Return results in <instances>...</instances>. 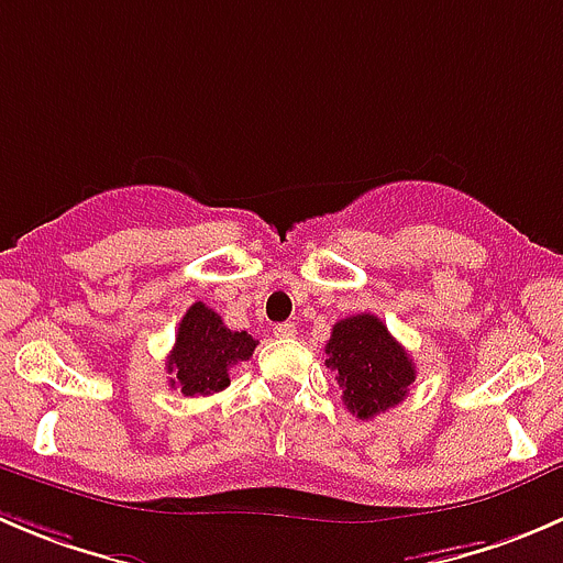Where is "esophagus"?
Wrapping results in <instances>:
<instances>
[{"mask_svg": "<svg viewBox=\"0 0 563 563\" xmlns=\"http://www.w3.org/2000/svg\"><path fill=\"white\" fill-rule=\"evenodd\" d=\"M272 332H275L277 338H294V335H297V327H294L291 321H283V324L272 327Z\"/></svg>", "mask_w": 563, "mask_h": 563, "instance_id": "obj_1", "label": "esophagus"}]
</instances>
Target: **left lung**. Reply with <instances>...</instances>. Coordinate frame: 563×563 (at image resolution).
<instances>
[{"instance_id": "8db88e82", "label": "left lung", "mask_w": 563, "mask_h": 563, "mask_svg": "<svg viewBox=\"0 0 563 563\" xmlns=\"http://www.w3.org/2000/svg\"><path fill=\"white\" fill-rule=\"evenodd\" d=\"M324 352L327 368L335 371L343 390V404L363 420L404 401L415 382L412 357L374 313L335 321Z\"/></svg>"}]
</instances>
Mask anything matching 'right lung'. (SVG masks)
<instances>
[{
    "label": "right lung",
    "instance_id": "add662e5",
    "mask_svg": "<svg viewBox=\"0 0 563 563\" xmlns=\"http://www.w3.org/2000/svg\"><path fill=\"white\" fill-rule=\"evenodd\" d=\"M255 341L247 332L228 330L220 313L195 302L178 324L176 346L167 354L170 387L181 396H211L231 385V365L253 357Z\"/></svg>",
    "mask_w": 563,
    "mask_h": 563
}]
</instances>
